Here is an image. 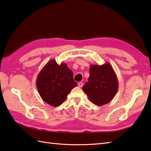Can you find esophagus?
I'll list each match as a JSON object with an SVG mask.
<instances>
[{"label": "esophagus", "mask_w": 151, "mask_h": 151, "mask_svg": "<svg viewBox=\"0 0 151 151\" xmlns=\"http://www.w3.org/2000/svg\"><path fill=\"white\" fill-rule=\"evenodd\" d=\"M83 85H84V84H83L82 82H79L78 84V87H80V88H82V86H83Z\"/></svg>", "instance_id": "esophagus-1"}]
</instances>
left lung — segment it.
<instances>
[{
  "mask_svg": "<svg viewBox=\"0 0 151 151\" xmlns=\"http://www.w3.org/2000/svg\"><path fill=\"white\" fill-rule=\"evenodd\" d=\"M88 82L82 87L92 103L102 106L110 102L118 90L117 76L110 63L91 65Z\"/></svg>",
  "mask_w": 151,
  "mask_h": 151,
  "instance_id": "left-lung-1",
  "label": "left lung"
}]
</instances>
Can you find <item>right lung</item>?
Returning <instances> with one entry per match:
<instances>
[{
  "instance_id": "1",
  "label": "right lung",
  "mask_w": 151,
  "mask_h": 151,
  "mask_svg": "<svg viewBox=\"0 0 151 151\" xmlns=\"http://www.w3.org/2000/svg\"><path fill=\"white\" fill-rule=\"evenodd\" d=\"M76 85L73 80V73L67 64L58 65L54 60L48 62L36 79V87L41 99L54 107L62 104Z\"/></svg>"
}]
</instances>
